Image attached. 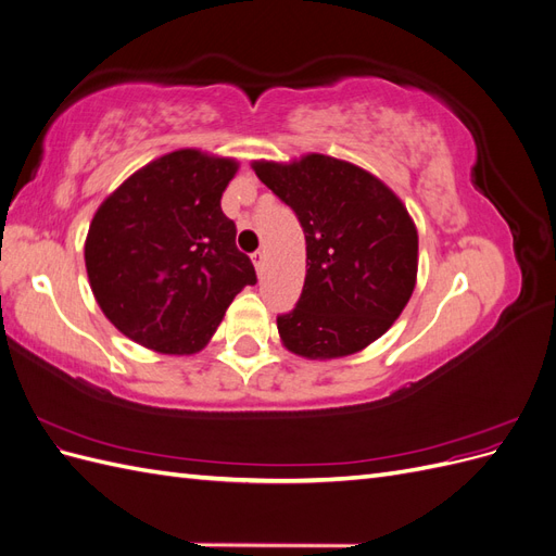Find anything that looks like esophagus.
Returning <instances> with one entry per match:
<instances>
[{"instance_id":"34e87169","label":"esophagus","mask_w":556,"mask_h":556,"mask_svg":"<svg viewBox=\"0 0 556 556\" xmlns=\"http://www.w3.org/2000/svg\"><path fill=\"white\" fill-rule=\"evenodd\" d=\"M264 260H266V252H264V250H257V252H252V264H255V268H257V271H262V266H264Z\"/></svg>"}]
</instances>
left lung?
Returning a JSON list of instances; mask_svg holds the SVG:
<instances>
[{"label": "left lung", "instance_id": "1", "mask_svg": "<svg viewBox=\"0 0 556 556\" xmlns=\"http://www.w3.org/2000/svg\"><path fill=\"white\" fill-rule=\"evenodd\" d=\"M257 178L306 233L296 308L278 315L282 345L306 359L348 357L378 341L417 278V229L401 199L359 166L329 155L255 162Z\"/></svg>", "mask_w": 556, "mask_h": 556}]
</instances>
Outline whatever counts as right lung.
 <instances>
[{"label": "right lung", "mask_w": 556, "mask_h": 556, "mask_svg": "<svg viewBox=\"0 0 556 556\" xmlns=\"http://www.w3.org/2000/svg\"><path fill=\"white\" fill-rule=\"evenodd\" d=\"M239 162L194 148L134 172L97 208L86 268L99 308L127 339L162 355H194L255 266L220 208Z\"/></svg>", "instance_id": "right-lung-1"}]
</instances>
